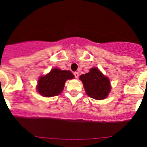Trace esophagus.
I'll return each instance as SVG.
<instances>
[{"label": "esophagus", "instance_id": "obj_1", "mask_svg": "<svg viewBox=\"0 0 147 147\" xmlns=\"http://www.w3.org/2000/svg\"><path fill=\"white\" fill-rule=\"evenodd\" d=\"M74 75H75V78H78V76H79V74H78V72H74Z\"/></svg>", "mask_w": 147, "mask_h": 147}]
</instances>
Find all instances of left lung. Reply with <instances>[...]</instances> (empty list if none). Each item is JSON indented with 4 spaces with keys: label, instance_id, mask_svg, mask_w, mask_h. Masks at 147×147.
<instances>
[{
    "label": "left lung",
    "instance_id": "8db88e82",
    "mask_svg": "<svg viewBox=\"0 0 147 147\" xmlns=\"http://www.w3.org/2000/svg\"><path fill=\"white\" fill-rule=\"evenodd\" d=\"M86 92L90 97L95 99H104L111 90L110 83L107 78L103 75L98 68H92L90 72L80 75Z\"/></svg>",
    "mask_w": 147,
    "mask_h": 147
}]
</instances>
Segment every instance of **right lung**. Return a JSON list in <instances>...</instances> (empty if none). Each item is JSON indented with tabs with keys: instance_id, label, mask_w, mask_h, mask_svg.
<instances>
[{
	"instance_id": "right-lung-1",
	"label": "right lung",
	"mask_w": 147,
	"mask_h": 147,
	"mask_svg": "<svg viewBox=\"0 0 147 147\" xmlns=\"http://www.w3.org/2000/svg\"><path fill=\"white\" fill-rule=\"evenodd\" d=\"M73 78L74 75L70 71L55 68L48 75L40 78L37 90L40 94L45 97L55 96L62 91L66 80Z\"/></svg>"
}]
</instances>
